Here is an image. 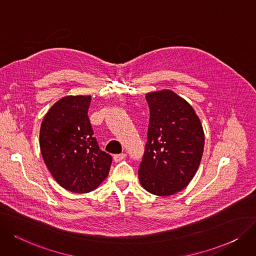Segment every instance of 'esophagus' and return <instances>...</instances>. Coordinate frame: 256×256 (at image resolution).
Wrapping results in <instances>:
<instances>
[{
  "instance_id": "1",
  "label": "esophagus",
  "mask_w": 256,
  "mask_h": 256,
  "mask_svg": "<svg viewBox=\"0 0 256 256\" xmlns=\"http://www.w3.org/2000/svg\"><path fill=\"white\" fill-rule=\"evenodd\" d=\"M125 158H126V153H120V154H114V160L116 162H118L122 160Z\"/></svg>"
}]
</instances>
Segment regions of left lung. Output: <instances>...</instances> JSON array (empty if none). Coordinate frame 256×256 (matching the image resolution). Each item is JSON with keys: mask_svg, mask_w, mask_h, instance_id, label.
Segmentation results:
<instances>
[{"mask_svg": "<svg viewBox=\"0 0 256 256\" xmlns=\"http://www.w3.org/2000/svg\"><path fill=\"white\" fill-rule=\"evenodd\" d=\"M149 125L138 168L140 185L160 196L188 186L202 156L205 136L198 116L170 90L146 94Z\"/></svg>", "mask_w": 256, "mask_h": 256, "instance_id": "obj_1", "label": "left lung"}]
</instances>
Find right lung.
Wrapping results in <instances>:
<instances>
[{
    "label": "right lung",
    "instance_id": "add662e5",
    "mask_svg": "<svg viewBox=\"0 0 256 256\" xmlns=\"http://www.w3.org/2000/svg\"><path fill=\"white\" fill-rule=\"evenodd\" d=\"M90 96H65L45 116L40 147L51 176L74 193L96 189L110 170L112 158L98 147L88 118Z\"/></svg>",
    "mask_w": 256,
    "mask_h": 256
}]
</instances>
